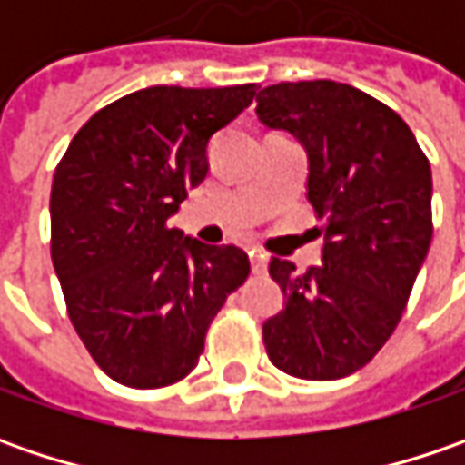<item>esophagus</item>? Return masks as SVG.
I'll return each mask as SVG.
<instances>
[{
	"label": "esophagus",
	"mask_w": 465,
	"mask_h": 465,
	"mask_svg": "<svg viewBox=\"0 0 465 465\" xmlns=\"http://www.w3.org/2000/svg\"><path fill=\"white\" fill-rule=\"evenodd\" d=\"M248 256H251V272H253V274H266V266H269L266 253H261V251H251Z\"/></svg>",
	"instance_id": "obj_1"
}]
</instances>
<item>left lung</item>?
Returning <instances> with one entry per match:
<instances>
[{
	"label": "left lung",
	"mask_w": 465,
	"mask_h": 465,
	"mask_svg": "<svg viewBox=\"0 0 465 465\" xmlns=\"http://www.w3.org/2000/svg\"><path fill=\"white\" fill-rule=\"evenodd\" d=\"M256 116L308 153V202L323 220V263L297 274L272 259L284 308L263 323L269 360L302 381L365 367L401 321L432 241V170L396 111L331 80L279 82Z\"/></svg>",
	"instance_id": "8db88e82"
}]
</instances>
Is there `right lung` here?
Listing matches in <instances>:
<instances>
[{"label":"right lung","instance_id":"obj_1","mask_svg":"<svg viewBox=\"0 0 465 465\" xmlns=\"http://www.w3.org/2000/svg\"><path fill=\"white\" fill-rule=\"evenodd\" d=\"M253 95L256 84L136 90L100 108L56 165L51 261L72 326L116 383L183 381L251 274L238 245L183 238L168 220L206 178L212 134Z\"/></svg>","mask_w":465,"mask_h":465}]
</instances>
